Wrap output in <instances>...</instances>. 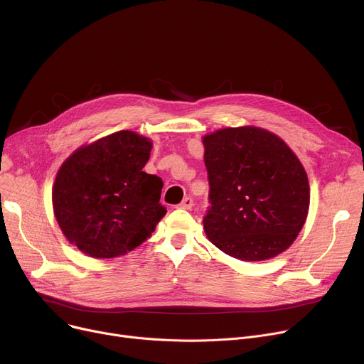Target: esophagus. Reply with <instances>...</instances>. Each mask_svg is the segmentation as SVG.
I'll use <instances>...</instances> for the list:
<instances>
[{"instance_id":"obj_1","label":"esophagus","mask_w":364,"mask_h":364,"mask_svg":"<svg viewBox=\"0 0 364 364\" xmlns=\"http://www.w3.org/2000/svg\"><path fill=\"white\" fill-rule=\"evenodd\" d=\"M192 205H193V200L191 198H185L182 203L179 204V208H182V210H192Z\"/></svg>"}]
</instances>
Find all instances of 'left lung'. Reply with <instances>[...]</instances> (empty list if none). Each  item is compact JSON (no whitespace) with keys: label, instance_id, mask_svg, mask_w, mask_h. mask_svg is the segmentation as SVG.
<instances>
[{"label":"left lung","instance_id":"8db88e82","mask_svg":"<svg viewBox=\"0 0 364 364\" xmlns=\"http://www.w3.org/2000/svg\"><path fill=\"white\" fill-rule=\"evenodd\" d=\"M211 208L204 231L225 255L262 262L284 253L309 210V182L298 156L274 133L227 127L203 137Z\"/></svg>","mask_w":364,"mask_h":364}]
</instances>
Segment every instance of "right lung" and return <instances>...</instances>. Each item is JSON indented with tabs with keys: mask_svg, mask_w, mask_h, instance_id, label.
Segmentation results:
<instances>
[{
	"mask_svg": "<svg viewBox=\"0 0 364 364\" xmlns=\"http://www.w3.org/2000/svg\"><path fill=\"white\" fill-rule=\"evenodd\" d=\"M153 141L121 130L77 147L52 188L55 218L70 245L94 259L124 256L165 217L164 182L143 172Z\"/></svg>",
	"mask_w": 364,
	"mask_h": 364,
	"instance_id": "1",
	"label": "right lung"
}]
</instances>
